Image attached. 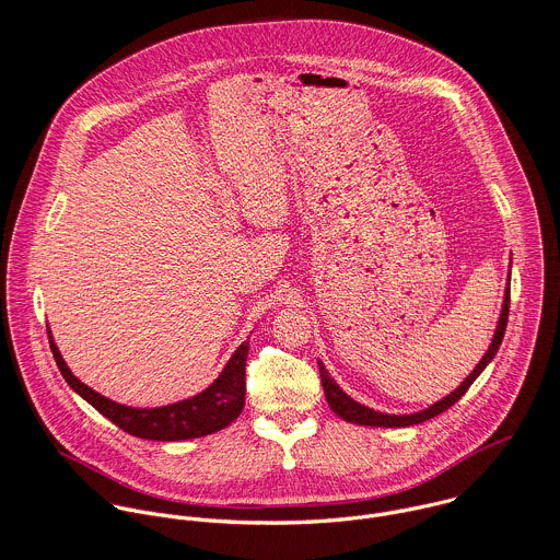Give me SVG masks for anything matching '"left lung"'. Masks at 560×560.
I'll list each match as a JSON object with an SVG mask.
<instances>
[{
	"mask_svg": "<svg viewBox=\"0 0 560 560\" xmlns=\"http://www.w3.org/2000/svg\"><path fill=\"white\" fill-rule=\"evenodd\" d=\"M509 295H511V262H509V280H506V287H504V298H502V308H500V317L495 323V329H493V338L487 347V351L482 353V358L479 360V364L472 369V373L446 397H442L431 405H427L424 409H418V411H409V413H386V411H380V409H373L369 405H362L360 400L351 399L338 384L336 380L329 375V371L325 369V364L317 360V366H319L320 384H323V393H325V399L327 405L331 407V411L336 416H340L342 420L347 422H353V424H362V427H411V424H420L429 418H435L438 413L446 411L451 405H455L457 400L462 399L466 395V390L475 384V380L479 377L480 373L489 366V362L493 360V355L498 353L500 349V342H502V336H504V329H506V319H509Z\"/></svg>",
	"mask_w": 560,
	"mask_h": 560,
	"instance_id": "1",
	"label": "left lung"
}]
</instances>
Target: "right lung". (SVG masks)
I'll list each match as a JSON object with an SVG mask.
<instances>
[{"label":"right lung","instance_id":"right-lung-1","mask_svg":"<svg viewBox=\"0 0 560 560\" xmlns=\"http://www.w3.org/2000/svg\"><path fill=\"white\" fill-rule=\"evenodd\" d=\"M47 334H49V347L54 351L56 364L62 377L67 380V384L80 395L81 399L88 400L98 413H103L116 427H120L122 431L136 438L155 440V442H180V440L211 435L229 427L233 420H237L245 405V360H247L249 340L241 342L237 351L231 355V360L222 369V373L215 377V382L202 393L176 402L160 405V407H133V405L107 399L101 393L85 386L65 362L49 325H47Z\"/></svg>","mask_w":560,"mask_h":560}]
</instances>
